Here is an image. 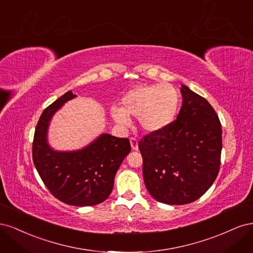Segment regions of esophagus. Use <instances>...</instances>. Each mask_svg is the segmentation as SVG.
<instances>
[{
	"label": "esophagus",
	"mask_w": 253,
	"mask_h": 253,
	"mask_svg": "<svg viewBox=\"0 0 253 253\" xmlns=\"http://www.w3.org/2000/svg\"><path fill=\"white\" fill-rule=\"evenodd\" d=\"M129 142H131V147L133 150H138V140L135 137H131L129 138Z\"/></svg>",
	"instance_id": "1"
}]
</instances>
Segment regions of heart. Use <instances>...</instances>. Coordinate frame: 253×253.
<instances>
[{
    "label": "heart",
    "mask_w": 253,
    "mask_h": 253,
    "mask_svg": "<svg viewBox=\"0 0 253 253\" xmlns=\"http://www.w3.org/2000/svg\"><path fill=\"white\" fill-rule=\"evenodd\" d=\"M180 103L178 90L171 84H151L137 86L121 99V109L112 115L117 124L128 126L129 117H138L139 126L150 133L160 132L175 120Z\"/></svg>",
    "instance_id": "1"
}]
</instances>
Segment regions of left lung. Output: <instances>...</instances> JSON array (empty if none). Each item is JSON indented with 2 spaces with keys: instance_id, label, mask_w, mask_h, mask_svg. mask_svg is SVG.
<instances>
[{
  "instance_id": "left-lung-1",
  "label": "left lung",
  "mask_w": 253,
  "mask_h": 253,
  "mask_svg": "<svg viewBox=\"0 0 253 253\" xmlns=\"http://www.w3.org/2000/svg\"><path fill=\"white\" fill-rule=\"evenodd\" d=\"M182 105L172 124L139 141L144 185L153 198L168 205L198 200L217 177L221 125L211 104L181 85Z\"/></svg>"
}]
</instances>
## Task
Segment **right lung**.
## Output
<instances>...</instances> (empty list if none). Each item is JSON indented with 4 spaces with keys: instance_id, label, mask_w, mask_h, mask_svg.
Here are the masks:
<instances>
[{
    "instance_id": "obj_1",
    "label": "right lung",
    "mask_w": 253,
    "mask_h": 253,
    "mask_svg": "<svg viewBox=\"0 0 253 253\" xmlns=\"http://www.w3.org/2000/svg\"><path fill=\"white\" fill-rule=\"evenodd\" d=\"M75 97L68 90L43 111L35 131L33 160L44 185L59 201L78 207L95 206L110 196L115 174L131 151V144L127 138L102 134L82 150L53 151L46 138L49 121Z\"/></svg>"
}]
</instances>
